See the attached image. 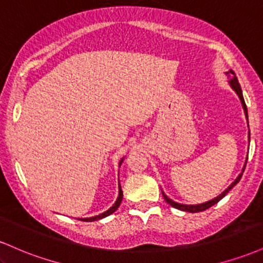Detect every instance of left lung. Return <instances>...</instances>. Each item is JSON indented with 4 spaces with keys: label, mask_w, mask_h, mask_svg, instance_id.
I'll list each match as a JSON object with an SVG mask.
<instances>
[{
    "label": "left lung",
    "mask_w": 263,
    "mask_h": 263,
    "mask_svg": "<svg viewBox=\"0 0 263 263\" xmlns=\"http://www.w3.org/2000/svg\"><path fill=\"white\" fill-rule=\"evenodd\" d=\"M226 75H228V78H229V84H230V86L232 87V89H234V91L237 93L238 98H240L241 104H242V107H243V111H245V116H246V119H247V117H249V116H247V107H246L245 100H243L242 90H241L240 84H238V80H237L236 75H235V73H234V71H232V70H229L228 73H226ZM247 120H249V119H247ZM249 141H250V131H249ZM246 163H247V159H246V162H245V165H243V168H242V172H241V173L238 174V177L236 178V179H235V182L232 183L231 185L229 186V188H226V189L224 190V192L221 193V194L218 195V197H216V198L211 199V200H209V201H206V203L198 204V205H185V204H179V203H176V201H173V200H172V199L168 198L167 195H165L164 193H163V192H162V194H163V197H164V200L167 201V203L170 204L171 206L176 208V209H179V210H182V211H189V213H199V211H204V210L209 209V208H210V206H213V205H215L216 203H218V201L221 200V199L224 198L225 195L228 194V193L230 192V190H231L232 188H234V186L236 185V184H237L238 182H240L241 177H242L243 171H245Z\"/></svg>",
    "instance_id": "8db88e82"
}]
</instances>
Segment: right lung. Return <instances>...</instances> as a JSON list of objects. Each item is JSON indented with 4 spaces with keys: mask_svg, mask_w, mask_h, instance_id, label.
Wrapping results in <instances>:
<instances>
[{
    "mask_svg": "<svg viewBox=\"0 0 263 263\" xmlns=\"http://www.w3.org/2000/svg\"><path fill=\"white\" fill-rule=\"evenodd\" d=\"M122 162H123V158L121 159V161H120V165L122 164ZM122 197H123V194H122V190H121V185H120L119 184V198H117V200L115 201V204L112 205V206L110 208V209L108 210H106L105 211V213H102V214H100V215H96V216H92V218H85V219H79V220H83V221H95V220H100V219H102V218H106V216H108V215H111V214L112 213H115V211L117 210V208L120 206V204H121V201H122Z\"/></svg>",
    "mask_w": 263,
    "mask_h": 263,
    "instance_id": "add662e5",
    "label": "right lung"
}]
</instances>
